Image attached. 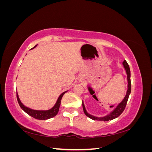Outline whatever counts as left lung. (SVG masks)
<instances>
[{
    "instance_id": "obj_1",
    "label": "left lung",
    "mask_w": 152,
    "mask_h": 152,
    "mask_svg": "<svg viewBox=\"0 0 152 152\" xmlns=\"http://www.w3.org/2000/svg\"><path fill=\"white\" fill-rule=\"evenodd\" d=\"M122 65L126 72L127 80V90L126 95L125 96V97H124L123 100L109 114L107 115H105L104 117H96L94 115H92L89 114L88 112H87L86 110L83 101H82V107H83L84 112L86 116L89 117L91 119H93V120H94V121H108L113 120V119L118 117L124 112V109H125V108L126 107L129 96V95L131 94V71H130L129 66V65L126 60L124 61V62L122 63Z\"/></svg>"
}]
</instances>
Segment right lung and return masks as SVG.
<instances>
[{
	"label": "right lung",
	"mask_w": 152,
	"mask_h": 152,
	"mask_svg": "<svg viewBox=\"0 0 152 152\" xmlns=\"http://www.w3.org/2000/svg\"><path fill=\"white\" fill-rule=\"evenodd\" d=\"M37 45H36L35 47L31 48V49H33L34 48H35ZM67 91H68L64 92V93H63L62 94L59 95L58 99H57V102L56 104H54V107L48 110H36L31 109L28 107H26V106H25L21 103V102L19 98V96H18L17 92H16V96H17V100H18V103H19L20 107L25 112H26L27 114H28L31 117H34L36 119H38V120H47V119L55 117L58 114L59 107H60V104H61V101L63 96L65 94V93H66Z\"/></svg>",
	"instance_id": "right-lung-1"
}]
</instances>
